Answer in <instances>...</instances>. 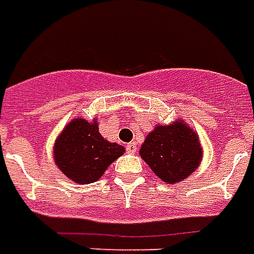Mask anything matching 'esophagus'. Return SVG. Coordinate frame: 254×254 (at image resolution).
<instances>
[{
  "label": "esophagus",
  "instance_id": "34e87169",
  "mask_svg": "<svg viewBox=\"0 0 254 254\" xmlns=\"http://www.w3.org/2000/svg\"><path fill=\"white\" fill-rule=\"evenodd\" d=\"M136 149H137V147H136L135 142H130V143L127 144V153H130V154L136 153Z\"/></svg>",
  "mask_w": 254,
  "mask_h": 254
}]
</instances>
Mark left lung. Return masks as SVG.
<instances>
[{
    "label": "left lung",
    "mask_w": 254,
    "mask_h": 254,
    "mask_svg": "<svg viewBox=\"0 0 254 254\" xmlns=\"http://www.w3.org/2000/svg\"><path fill=\"white\" fill-rule=\"evenodd\" d=\"M140 156L159 179L174 184L197 169L202 150L197 133L177 121L169 127H154L142 144Z\"/></svg>",
    "instance_id": "obj_1"
}]
</instances>
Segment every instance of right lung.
Here are the masks:
<instances>
[{
    "label": "right lung",
    "mask_w": 254,
    "mask_h": 254,
    "mask_svg": "<svg viewBox=\"0 0 254 254\" xmlns=\"http://www.w3.org/2000/svg\"><path fill=\"white\" fill-rule=\"evenodd\" d=\"M125 149L110 143L98 132V121L73 119L57 137L55 159L63 174L78 184H88L102 177Z\"/></svg>",
    "instance_id": "1"
}]
</instances>
